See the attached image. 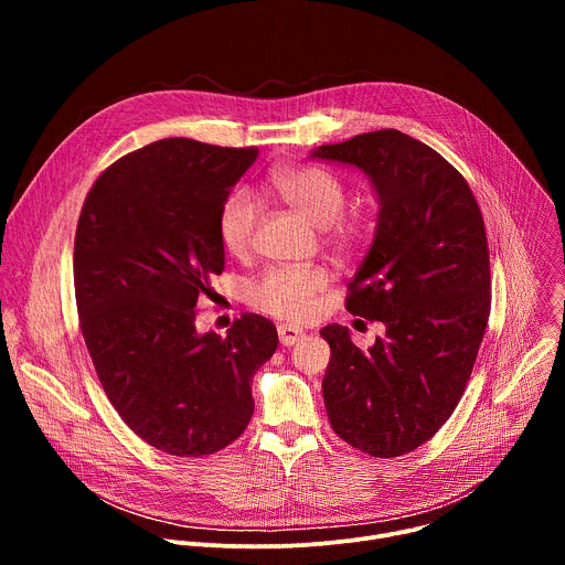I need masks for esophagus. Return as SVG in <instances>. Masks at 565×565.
Segmentation results:
<instances>
[{
  "label": "esophagus",
  "instance_id": "obj_1",
  "mask_svg": "<svg viewBox=\"0 0 565 565\" xmlns=\"http://www.w3.org/2000/svg\"><path fill=\"white\" fill-rule=\"evenodd\" d=\"M277 333H279V342H281L284 347H295L299 340L306 338L303 331L292 329V327H288V324H281V327L277 329Z\"/></svg>",
  "mask_w": 565,
  "mask_h": 565
}]
</instances>
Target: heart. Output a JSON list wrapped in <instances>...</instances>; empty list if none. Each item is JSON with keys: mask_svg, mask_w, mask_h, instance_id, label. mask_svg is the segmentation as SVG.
I'll return each instance as SVG.
<instances>
[{"mask_svg": "<svg viewBox=\"0 0 565 565\" xmlns=\"http://www.w3.org/2000/svg\"><path fill=\"white\" fill-rule=\"evenodd\" d=\"M268 188L299 216L315 227L333 230L342 246L355 244L364 234L360 218L340 216L347 205V190L338 177L319 168H279L268 177ZM262 207L246 190L232 192L218 212V236L230 255H246L253 246ZM329 284L321 268H273L250 288V301L275 317L299 321L310 315L312 299Z\"/></svg>", "mask_w": 565, "mask_h": 565, "instance_id": "b5f03b06", "label": "heart"}]
</instances>
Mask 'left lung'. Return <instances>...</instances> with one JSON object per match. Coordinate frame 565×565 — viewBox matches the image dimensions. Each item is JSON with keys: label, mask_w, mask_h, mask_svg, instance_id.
Returning <instances> with one entry per match:
<instances>
[{"label": "left lung", "mask_w": 565, "mask_h": 565, "mask_svg": "<svg viewBox=\"0 0 565 565\" xmlns=\"http://www.w3.org/2000/svg\"><path fill=\"white\" fill-rule=\"evenodd\" d=\"M310 158L362 170L377 199L373 244L349 284L347 308L382 321L366 351L347 327L321 391L335 434L393 458L427 443L454 414L490 317V250L465 179L429 145L397 129L321 145Z\"/></svg>", "instance_id": "8db88e82"}]
</instances>
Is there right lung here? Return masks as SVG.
<instances>
[{
    "mask_svg": "<svg viewBox=\"0 0 565 565\" xmlns=\"http://www.w3.org/2000/svg\"><path fill=\"white\" fill-rule=\"evenodd\" d=\"M259 151L156 140L105 170L79 212L73 284L89 355L125 425L185 458L248 427L253 377L277 329L246 312L225 338L196 331V301L221 275L218 212Z\"/></svg>",
    "mask_w": 565,
    "mask_h": 565,
    "instance_id": "add662e5",
    "label": "right lung"
}]
</instances>
